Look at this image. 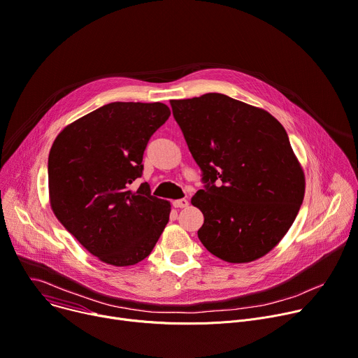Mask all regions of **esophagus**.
Instances as JSON below:
<instances>
[{
    "instance_id": "obj_1",
    "label": "esophagus",
    "mask_w": 358,
    "mask_h": 358,
    "mask_svg": "<svg viewBox=\"0 0 358 358\" xmlns=\"http://www.w3.org/2000/svg\"><path fill=\"white\" fill-rule=\"evenodd\" d=\"M173 206H175V208H187V206H189V201H187L186 198L173 201Z\"/></svg>"
}]
</instances>
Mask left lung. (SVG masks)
<instances>
[{"mask_svg": "<svg viewBox=\"0 0 358 358\" xmlns=\"http://www.w3.org/2000/svg\"><path fill=\"white\" fill-rule=\"evenodd\" d=\"M171 106L208 183L190 201L205 217L201 242L231 264L262 258L285 236L306 194L285 129L266 110L219 93Z\"/></svg>", "mask_w": 358, "mask_h": 358, "instance_id": "8db88e82", "label": "left lung"}]
</instances>
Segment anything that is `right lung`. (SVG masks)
<instances>
[{"instance_id":"obj_1","label":"right lung","mask_w":358,"mask_h":358,"mask_svg":"<svg viewBox=\"0 0 358 358\" xmlns=\"http://www.w3.org/2000/svg\"><path fill=\"white\" fill-rule=\"evenodd\" d=\"M169 116L163 103H108L67 124L51 146V210L104 264L143 261L169 221V201L152 196L148 183L130 189L149 139Z\"/></svg>"}]
</instances>
